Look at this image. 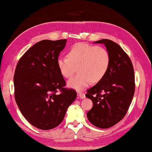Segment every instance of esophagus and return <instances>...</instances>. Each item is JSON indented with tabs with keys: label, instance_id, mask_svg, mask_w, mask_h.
I'll list each match as a JSON object with an SVG mask.
<instances>
[{
	"label": "esophagus",
	"instance_id": "obj_1",
	"mask_svg": "<svg viewBox=\"0 0 152 152\" xmlns=\"http://www.w3.org/2000/svg\"><path fill=\"white\" fill-rule=\"evenodd\" d=\"M77 96H78V98H80V99H83V98H86V94L82 93H79L77 94Z\"/></svg>",
	"mask_w": 152,
	"mask_h": 152
}]
</instances>
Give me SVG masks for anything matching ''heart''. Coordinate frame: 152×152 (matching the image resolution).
I'll return each instance as SVG.
<instances>
[{
	"label": "heart",
	"instance_id": "1",
	"mask_svg": "<svg viewBox=\"0 0 152 152\" xmlns=\"http://www.w3.org/2000/svg\"><path fill=\"white\" fill-rule=\"evenodd\" d=\"M110 58L105 48L84 43L74 45L68 52L67 58L59 57L57 65L61 75L65 78H70L77 66L79 74L70 80L69 87L83 91L94 83L100 81L107 73Z\"/></svg>",
	"mask_w": 152,
	"mask_h": 152
}]
</instances>
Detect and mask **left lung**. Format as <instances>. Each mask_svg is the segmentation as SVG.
Returning a JSON list of instances; mask_svg holds the SVG:
<instances>
[{
  "label": "left lung",
  "instance_id": "8db88e82",
  "mask_svg": "<svg viewBox=\"0 0 152 152\" xmlns=\"http://www.w3.org/2000/svg\"><path fill=\"white\" fill-rule=\"evenodd\" d=\"M94 43L105 45L110 63L103 78L87 91L86 96L93 104L87 116L94 126L106 129L121 121L128 111L135 93V75L131 60L117 43L106 39Z\"/></svg>",
  "mask_w": 152,
  "mask_h": 152
}]
</instances>
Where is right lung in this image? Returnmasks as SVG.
<instances>
[{
  "label": "right lung",
  "instance_id": "obj_1",
  "mask_svg": "<svg viewBox=\"0 0 152 152\" xmlns=\"http://www.w3.org/2000/svg\"><path fill=\"white\" fill-rule=\"evenodd\" d=\"M66 43V39L38 42L24 53L16 66V103L24 117L40 129H51L61 124L77 96L75 90L64 88L65 81L57 65Z\"/></svg>",
  "mask_w": 152,
  "mask_h": 152
}]
</instances>
